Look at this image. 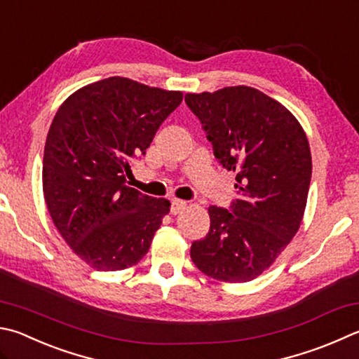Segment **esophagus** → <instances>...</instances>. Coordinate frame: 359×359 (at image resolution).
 <instances>
[{
	"mask_svg": "<svg viewBox=\"0 0 359 359\" xmlns=\"http://www.w3.org/2000/svg\"><path fill=\"white\" fill-rule=\"evenodd\" d=\"M185 207H187V202L185 201H180V199H172L171 201V213L172 215L180 213Z\"/></svg>",
	"mask_w": 359,
	"mask_h": 359,
	"instance_id": "obj_1",
	"label": "esophagus"
}]
</instances>
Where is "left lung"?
Masks as SVG:
<instances>
[{"instance_id":"8db88e82","label":"left lung","mask_w":359,"mask_h":359,"mask_svg":"<svg viewBox=\"0 0 359 359\" xmlns=\"http://www.w3.org/2000/svg\"><path fill=\"white\" fill-rule=\"evenodd\" d=\"M215 158L237 174L238 198L212 205L210 229L193 242L194 265L213 279L246 283L275 262L295 236L312 174L309 142L281 103L250 86L187 94Z\"/></svg>"}]
</instances>
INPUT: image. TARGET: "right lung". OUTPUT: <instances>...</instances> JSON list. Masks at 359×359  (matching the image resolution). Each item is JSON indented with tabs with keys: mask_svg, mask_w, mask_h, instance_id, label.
<instances>
[{
	"mask_svg": "<svg viewBox=\"0 0 359 359\" xmlns=\"http://www.w3.org/2000/svg\"><path fill=\"white\" fill-rule=\"evenodd\" d=\"M182 99L179 90L111 76L57 109L43 151V196L56 229L93 269H128L151 248L171 204L130 188L126 177Z\"/></svg>",
	"mask_w": 359,
	"mask_h": 359,
	"instance_id": "add662e5",
	"label": "right lung"
}]
</instances>
